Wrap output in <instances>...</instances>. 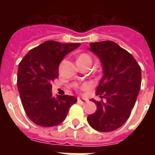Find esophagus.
Returning a JSON list of instances; mask_svg holds the SVG:
<instances>
[{
	"instance_id": "34e87169",
	"label": "esophagus",
	"mask_w": 155,
	"mask_h": 155,
	"mask_svg": "<svg viewBox=\"0 0 155 155\" xmlns=\"http://www.w3.org/2000/svg\"><path fill=\"white\" fill-rule=\"evenodd\" d=\"M77 101H78V102L80 104H85L86 102L87 101V99H84V98H82V97H78Z\"/></svg>"
}]
</instances>
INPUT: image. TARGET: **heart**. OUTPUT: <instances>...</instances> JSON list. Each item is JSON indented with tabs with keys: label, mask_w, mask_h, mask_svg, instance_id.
I'll return each instance as SVG.
<instances>
[{
	"label": "heart",
	"mask_w": 155,
	"mask_h": 155,
	"mask_svg": "<svg viewBox=\"0 0 155 155\" xmlns=\"http://www.w3.org/2000/svg\"><path fill=\"white\" fill-rule=\"evenodd\" d=\"M76 62H77V64H84V63H91L92 64V58L88 54L81 53L77 56ZM90 87H91V84L89 83H85L80 87V88L82 90H86L88 89Z\"/></svg>",
	"instance_id": "obj_1"
}]
</instances>
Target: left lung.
<instances>
[{
    "label": "left lung",
    "instance_id": "1",
    "mask_svg": "<svg viewBox=\"0 0 155 155\" xmlns=\"http://www.w3.org/2000/svg\"><path fill=\"white\" fill-rule=\"evenodd\" d=\"M89 50L101 62L104 75L97 95V110L87 116L90 126L100 132H111L124 125L130 117L139 93L142 71L134 56L116 42H91Z\"/></svg>",
    "mask_w": 155,
    "mask_h": 155
}]
</instances>
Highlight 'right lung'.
<instances>
[{
  "label": "right lung",
  "instance_id": "1",
  "mask_svg": "<svg viewBox=\"0 0 155 155\" xmlns=\"http://www.w3.org/2000/svg\"><path fill=\"white\" fill-rule=\"evenodd\" d=\"M80 43L47 41L28 52L18 65V88L26 115L42 127H52L65 120L76 103L74 96L52 97L51 82L58 77L61 61Z\"/></svg>",
  "mask_w": 155,
  "mask_h": 155
}]
</instances>
